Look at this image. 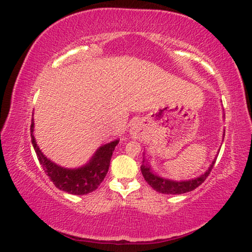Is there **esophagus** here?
Masks as SVG:
<instances>
[{"label":"esophagus","instance_id":"obj_1","mask_svg":"<svg viewBox=\"0 0 252 252\" xmlns=\"http://www.w3.org/2000/svg\"><path fill=\"white\" fill-rule=\"evenodd\" d=\"M131 134L133 135V137H138L140 136V129H138L137 126H134L131 129Z\"/></svg>","mask_w":252,"mask_h":252}]
</instances>
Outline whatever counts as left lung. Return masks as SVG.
Segmentation results:
<instances>
[{"label":"left lung","instance_id":"8db88e82","mask_svg":"<svg viewBox=\"0 0 252 252\" xmlns=\"http://www.w3.org/2000/svg\"><path fill=\"white\" fill-rule=\"evenodd\" d=\"M216 161H213L210 165V168L208 169L205 174H202L199 178L195 180H189V181H182V182H176V181H171L168 179L160 178L157 174H154L153 171L149 168L147 163L144 162L141 165L142 174L144 179L147 182V183L151 185L154 189H156L159 192H162V194H184L187 191H191L192 189H197L198 186L201 185L205 180L208 178V175L210 174L211 170L215 165Z\"/></svg>","mask_w":252,"mask_h":252}]
</instances>
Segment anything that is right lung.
Here are the masks:
<instances>
[{
    "instance_id": "1",
    "label": "right lung",
    "mask_w": 252,
    "mask_h": 252,
    "mask_svg": "<svg viewBox=\"0 0 252 252\" xmlns=\"http://www.w3.org/2000/svg\"><path fill=\"white\" fill-rule=\"evenodd\" d=\"M30 130L32 145L44 172L57 189L73 195H85L97 189L108 172L112 152L119 143V141H114L99 147L90 162L82 168L66 169L52 162L36 146L33 136V119L31 121Z\"/></svg>"
}]
</instances>
